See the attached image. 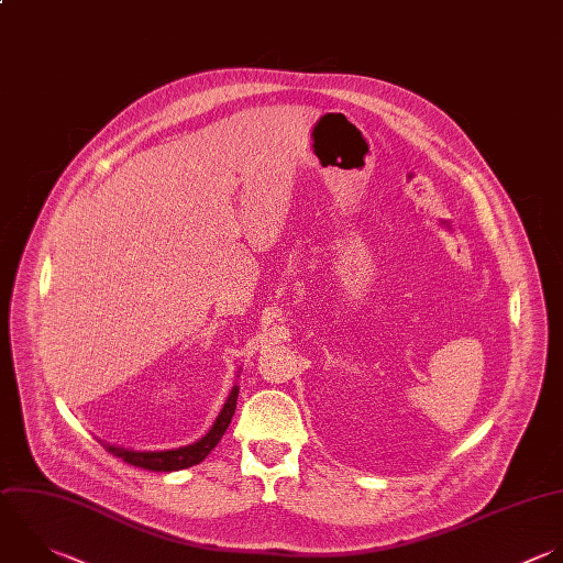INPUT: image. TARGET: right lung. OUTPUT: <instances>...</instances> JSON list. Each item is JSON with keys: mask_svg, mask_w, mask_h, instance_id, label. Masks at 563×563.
I'll list each match as a JSON object with an SVG mask.
<instances>
[{"mask_svg": "<svg viewBox=\"0 0 563 563\" xmlns=\"http://www.w3.org/2000/svg\"><path fill=\"white\" fill-rule=\"evenodd\" d=\"M238 394H240V387L233 385L229 396H227V402L222 405L216 422L211 424V429L196 442L191 444H185V446H178V449H165V451H134V449H125V446H119V444H103L110 453H114L117 457L125 460L128 464L132 466H141V468H147V471H180V468H189L194 464H200L213 449L216 444L222 440L227 427L231 424V418L235 413V407H238Z\"/></svg>", "mask_w": 563, "mask_h": 563, "instance_id": "obj_1", "label": "right lung"}]
</instances>
